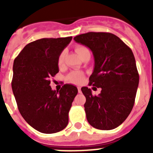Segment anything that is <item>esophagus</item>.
I'll use <instances>...</instances> for the list:
<instances>
[{"instance_id": "1", "label": "esophagus", "mask_w": 153, "mask_h": 153, "mask_svg": "<svg viewBox=\"0 0 153 153\" xmlns=\"http://www.w3.org/2000/svg\"><path fill=\"white\" fill-rule=\"evenodd\" d=\"M77 89H78V92H79V93H81V87H80V86H78Z\"/></svg>"}]
</instances>
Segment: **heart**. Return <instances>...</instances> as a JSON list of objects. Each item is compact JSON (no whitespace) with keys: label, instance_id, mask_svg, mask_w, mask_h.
Here are the masks:
<instances>
[{"label":"heart","instance_id":"obj_1","mask_svg":"<svg viewBox=\"0 0 153 153\" xmlns=\"http://www.w3.org/2000/svg\"><path fill=\"white\" fill-rule=\"evenodd\" d=\"M87 51H88V49L83 45H76L75 47L76 53L79 56H82L83 53H85ZM64 57L65 53L63 51V52L60 53L57 59V63L59 67L63 66V62H64ZM83 79H84V74H83V73L80 72V71H73V72H71L67 76V80L70 82V83H75V84H79V83H82Z\"/></svg>","mask_w":153,"mask_h":153}]
</instances>
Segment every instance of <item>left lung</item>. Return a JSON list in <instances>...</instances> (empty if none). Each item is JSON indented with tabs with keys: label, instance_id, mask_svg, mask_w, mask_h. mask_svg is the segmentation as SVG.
I'll list each match as a JSON object with an SVG mask.
<instances>
[{
	"label": "left lung",
	"instance_id": "left-lung-1",
	"mask_svg": "<svg viewBox=\"0 0 153 153\" xmlns=\"http://www.w3.org/2000/svg\"><path fill=\"white\" fill-rule=\"evenodd\" d=\"M76 42L89 47L95 65L89 84L101 88L98 96L84 86L86 119L96 129L110 130L121 125L134 106L140 76L132 50L118 36L106 32L76 36Z\"/></svg>",
	"mask_w": 153,
	"mask_h": 153
}]
</instances>
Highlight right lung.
<instances>
[{
  "instance_id": "1",
  "label": "right lung",
  "mask_w": 153,
  "mask_h": 153,
  "mask_svg": "<svg viewBox=\"0 0 153 153\" xmlns=\"http://www.w3.org/2000/svg\"><path fill=\"white\" fill-rule=\"evenodd\" d=\"M72 36L42 38L27 44L15 58L12 90L19 112L33 129L51 134L63 130L77 88L64 84L53 90L51 77L58 72L57 59Z\"/></svg>"
}]
</instances>
